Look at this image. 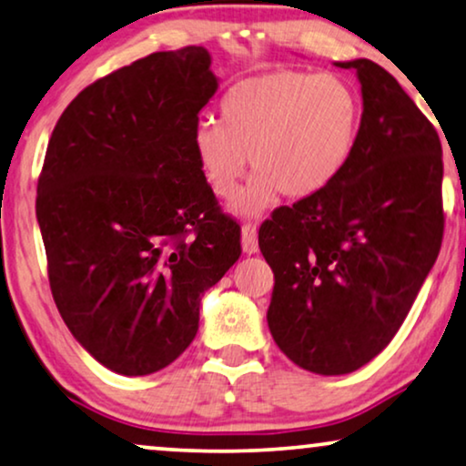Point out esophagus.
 I'll use <instances>...</instances> for the list:
<instances>
[{"label":"esophagus","instance_id":"1","mask_svg":"<svg viewBox=\"0 0 466 466\" xmlns=\"http://www.w3.org/2000/svg\"><path fill=\"white\" fill-rule=\"evenodd\" d=\"M241 248L246 254H254L258 250V238H257V225L254 222H246L241 228Z\"/></svg>","mask_w":466,"mask_h":466}]
</instances>
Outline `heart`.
Returning <instances> with one entry per match:
<instances>
[{
  "label": "heart",
  "instance_id": "heart-1",
  "mask_svg": "<svg viewBox=\"0 0 466 466\" xmlns=\"http://www.w3.org/2000/svg\"><path fill=\"white\" fill-rule=\"evenodd\" d=\"M360 123V97L348 80L282 69L228 88L220 120L195 125L193 152L220 199L238 195L250 157L258 176L238 209L258 214L279 193L308 199L335 182L352 158Z\"/></svg>",
  "mask_w": 466,
  "mask_h": 466
}]
</instances>
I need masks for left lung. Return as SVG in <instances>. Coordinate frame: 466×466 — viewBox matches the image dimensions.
Masks as SVG:
<instances>
[{"mask_svg": "<svg viewBox=\"0 0 466 466\" xmlns=\"http://www.w3.org/2000/svg\"><path fill=\"white\" fill-rule=\"evenodd\" d=\"M362 86V123L346 169L327 188L273 209L258 248L276 276L267 322L308 371L352 373L410 314L443 241L437 129L392 74L337 63Z\"/></svg>", "mask_w": 466, "mask_h": 466, "instance_id": "left-lung-1", "label": "left lung"}]
</instances>
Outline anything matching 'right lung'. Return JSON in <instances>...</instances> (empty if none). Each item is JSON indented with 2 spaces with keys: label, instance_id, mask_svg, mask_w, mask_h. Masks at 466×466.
I'll return each instance as SVG.
<instances>
[{
  "label": "right lung",
  "instance_id": "right-lung-1",
  "mask_svg": "<svg viewBox=\"0 0 466 466\" xmlns=\"http://www.w3.org/2000/svg\"><path fill=\"white\" fill-rule=\"evenodd\" d=\"M201 46L152 53L95 80L63 110L37 177L35 216L56 309L101 365L148 375L199 329L201 295L241 257L193 152L216 93Z\"/></svg>",
  "mask_w": 466,
  "mask_h": 466
}]
</instances>
